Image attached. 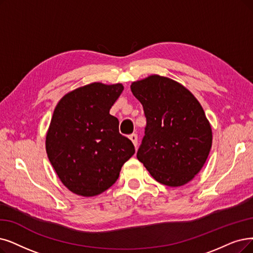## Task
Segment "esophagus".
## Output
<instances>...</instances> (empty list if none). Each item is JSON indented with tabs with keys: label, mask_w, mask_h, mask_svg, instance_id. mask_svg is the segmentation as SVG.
<instances>
[{
	"label": "esophagus",
	"mask_w": 253,
	"mask_h": 253,
	"mask_svg": "<svg viewBox=\"0 0 253 253\" xmlns=\"http://www.w3.org/2000/svg\"><path fill=\"white\" fill-rule=\"evenodd\" d=\"M129 139H130V141H132V142H133L134 146L137 147V144H138V136H137V134L129 135Z\"/></svg>",
	"instance_id": "34e87169"
}]
</instances>
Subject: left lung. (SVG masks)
Wrapping results in <instances>:
<instances>
[{
    "mask_svg": "<svg viewBox=\"0 0 253 253\" xmlns=\"http://www.w3.org/2000/svg\"><path fill=\"white\" fill-rule=\"evenodd\" d=\"M130 90L146 117L138 160L159 183L186 185L204 167L213 141L203 107L185 86L159 75L133 82Z\"/></svg>",
    "mask_w": 253,
    "mask_h": 253,
    "instance_id": "1",
    "label": "left lung"
}]
</instances>
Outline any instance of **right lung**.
Segmentation results:
<instances>
[{
    "label": "right lung",
    "instance_id": "1",
    "mask_svg": "<svg viewBox=\"0 0 253 253\" xmlns=\"http://www.w3.org/2000/svg\"><path fill=\"white\" fill-rule=\"evenodd\" d=\"M124 85L91 83L66 93L57 104L45 136L50 164L73 193L92 197L117 180L135 154L132 141L119 133L110 109Z\"/></svg>",
    "mask_w": 253,
    "mask_h": 253
}]
</instances>
